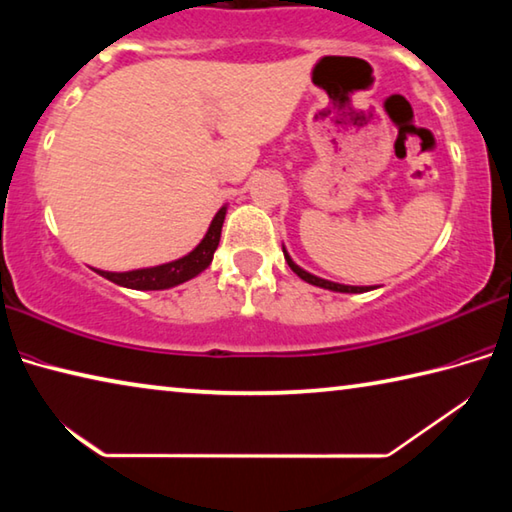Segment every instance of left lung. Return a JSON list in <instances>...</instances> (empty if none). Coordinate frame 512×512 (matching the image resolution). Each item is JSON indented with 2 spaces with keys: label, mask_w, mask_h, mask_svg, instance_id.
I'll list each match as a JSON object with an SVG mask.
<instances>
[{
  "label": "left lung",
  "mask_w": 512,
  "mask_h": 512,
  "mask_svg": "<svg viewBox=\"0 0 512 512\" xmlns=\"http://www.w3.org/2000/svg\"><path fill=\"white\" fill-rule=\"evenodd\" d=\"M282 250H284V248H282ZM284 259H287V264L291 266V271H293V273H296L298 277H302V280H305V282L314 284V287L329 289V291H339V293H363V291H368V287H348V284H336V282L323 280V277H316V275L307 273L305 268H300L296 262H293V259L289 257L287 250H284Z\"/></svg>",
  "instance_id": "8db88e82"
}]
</instances>
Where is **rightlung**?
Wrapping results in <instances>:
<instances>
[{
  "instance_id": "add662e5",
  "label": "right lung",
  "mask_w": 512,
  "mask_h": 512,
  "mask_svg": "<svg viewBox=\"0 0 512 512\" xmlns=\"http://www.w3.org/2000/svg\"><path fill=\"white\" fill-rule=\"evenodd\" d=\"M223 219H225V207H221V210L214 214V219L210 223V228H207L201 244H198L189 255L176 259V262L151 266V268H137V271H126V273H110V271H97V273L126 289L160 291V289L178 287V284L192 280V277L203 273L205 268L212 264L214 250L219 246V239H221Z\"/></svg>"
}]
</instances>
